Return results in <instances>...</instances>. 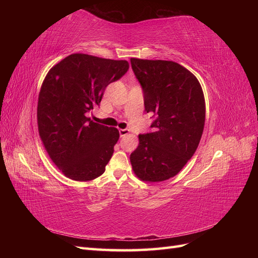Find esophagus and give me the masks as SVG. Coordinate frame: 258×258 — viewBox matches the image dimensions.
Returning <instances> with one entry per match:
<instances>
[{"instance_id":"esophagus-1","label":"esophagus","mask_w":258,"mask_h":258,"mask_svg":"<svg viewBox=\"0 0 258 258\" xmlns=\"http://www.w3.org/2000/svg\"><path fill=\"white\" fill-rule=\"evenodd\" d=\"M130 134V130L129 129H119V135L120 137H126Z\"/></svg>"}]
</instances>
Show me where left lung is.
Segmentation results:
<instances>
[{
	"mask_svg": "<svg viewBox=\"0 0 258 258\" xmlns=\"http://www.w3.org/2000/svg\"><path fill=\"white\" fill-rule=\"evenodd\" d=\"M130 61L142 86L145 111L156 117L153 132L139 136L130 162L141 181L162 182L175 176L197 150L206 121L204 91L197 77L176 62Z\"/></svg>",
	"mask_w": 258,
	"mask_h": 258,
	"instance_id": "left-lung-1",
	"label": "left lung"
}]
</instances>
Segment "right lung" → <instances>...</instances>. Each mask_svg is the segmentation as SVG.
Listing matches in <instances>:
<instances>
[{
	"mask_svg": "<svg viewBox=\"0 0 258 258\" xmlns=\"http://www.w3.org/2000/svg\"><path fill=\"white\" fill-rule=\"evenodd\" d=\"M126 60L72 53L53 66L38 93V135L52 162L67 177L87 182L102 175L119 132L86 117L103 92L128 71Z\"/></svg>",
	"mask_w": 258,
	"mask_h": 258,
	"instance_id": "add662e5",
	"label": "right lung"
}]
</instances>
